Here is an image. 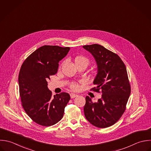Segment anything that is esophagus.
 Segmentation results:
<instances>
[{
	"mask_svg": "<svg viewBox=\"0 0 151 151\" xmlns=\"http://www.w3.org/2000/svg\"><path fill=\"white\" fill-rule=\"evenodd\" d=\"M70 97H71V99H74V98L77 97V94H75L71 93V94H70Z\"/></svg>",
	"mask_w": 151,
	"mask_h": 151,
	"instance_id": "obj_1",
	"label": "esophagus"
}]
</instances>
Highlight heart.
<instances>
[{
  "label": "heart",
  "mask_w": 151,
  "mask_h": 151,
  "mask_svg": "<svg viewBox=\"0 0 151 151\" xmlns=\"http://www.w3.org/2000/svg\"><path fill=\"white\" fill-rule=\"evenodd\" d=\"M75 63L77 64H84L87 66L89 64V60L87 58L83 56H78L75 58ZM70 88L73 90H77L79 88V86L76 83H72L70 85Z\"/></svg>",
  "instance_id": "b5f03b06"
}]
</instances>
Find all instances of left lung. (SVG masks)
I'll return each instance as SVG.
<instances>
[{
	"label": "left lung",
	"mask_w": 151,
	"mask_h": 151,
	"mask_svg": "<svg viewBox=\"0 0 151 151\" xmlns=\"http://www.w3.org/2000/svg\"><path fill=\"white\" fill-rule=\"evenodd\" d=\"M83 47L90 52L97 64V74L91 88L102 96L93 102L87 96L84 112L86 119L100 128L111 127L121 117L131 94V86L126 67L115 53L97 44Z\"/></svg>",
	"instance_id": "left-lung-1"
}]
</instances>
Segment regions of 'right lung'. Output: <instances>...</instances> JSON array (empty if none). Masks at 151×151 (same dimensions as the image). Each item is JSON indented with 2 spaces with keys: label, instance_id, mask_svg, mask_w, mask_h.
<instances>
[{
  "label": "right lung",
  "instance_id": "obj_1",
  "mask_svg": "<svg viewBox=\"0 0 151 151\" xmlns=\"http://www.w3.org/2000/svg\"><path fill=\"white\" fill-rule=\"evenodd\" d=\"M70 49L57 46H42L21 66L19 85L23 108L34 122L42 126L49 127L60 121L70 99L69 94L64 92L52 97L47 81L57 73L58 62Z\"/></svg>",
  "mask_w": 151,
  "mask_h": 151
}]
</instances>
